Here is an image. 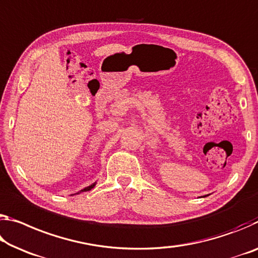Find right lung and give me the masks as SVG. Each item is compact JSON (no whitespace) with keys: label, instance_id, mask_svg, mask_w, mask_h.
<instances>
[{"label":"right lung","instance_id":"obj_1","mask_svg":"<svg viewBox=\"0 0 258 258\" xmlns=\"http://www.w3.org/2000/svg\"><path fill=\"white\" fill-rule=\"evenodd\" d=\"M94 186H95V183H93V185H91V186H88V187H86V188H84V189H83V190H81V191H86V190H91V189H92V188H93Z\"/></svg>","mask_w":258,"mask_h":258}]
</instances>
